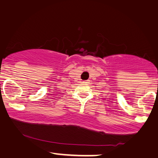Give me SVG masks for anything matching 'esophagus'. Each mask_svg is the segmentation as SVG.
<instances>
[{
  "label": "esophagus",
  "mask_w": 158,
  "mask_h": 158,
  "mask_svg": "<svg viewBox=\"0 0 158 158\" xmlns=\"http://www.w3.org/2000/svg\"><path fill=\"white\" fill-rule=\"evenodd\" d=\"M83 82H84V83H89V80H87V81H84Z\"/></svg>",
  "instance_id": "1"
}]
</instances>
